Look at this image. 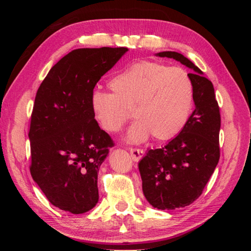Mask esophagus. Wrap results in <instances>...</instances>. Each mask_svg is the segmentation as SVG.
<instances>
[{"instance_id":"34e87169","label":"esophagus","mask_w":251,"mask_h":251,"mask_svg":"<svg viewBox=\"0 0 251 251\" xmlns=\"http://www.w3.org/2000/svg\"><path fill=\"white\" fill-rule=\"evenodd\" d=\"M130 151H131L133 160L136 162H138L144 155V151L140 150V149H131Z\"/></svg>"}]
</instances>
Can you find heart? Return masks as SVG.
<instances>
[{
  "instance_id": "b5f03b06",
  "label": "heart",
  "mask_w": 251,
  "mask_h": 251,
  "mask_svg": "<svg viewBox=\"0 0 251 251\" xmlns=\"http://www.w3.org/2000/svg\"><path fill=\"white\" fill-rule=\"evenodd\" d=\"M112 94L94 91L90 97L93 117L105 131L117 132L130 117L136 120L126 133L130 143L146 141L151 134L169 140L186 125L194 104L195 89L182 68L156 62L135 63L109 80Z\"/></svg>"
}]
</instances>
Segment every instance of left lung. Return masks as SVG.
Returning <instances> with one entry per match:
<instances>
[{
	"label": "left lung",
	"mask_w": 251,
	"mask_h": 251,
	"mask_svg": "<svg viewBox=\"0 0 251 251\" xmlns=\"http://www.w3.org/2000/svg\"><path fill=\"white\" fill-rule=\"evenodd\" d=\"M169 57L192 70L195 110L176 137L161 149L149 150L138 163L142 192L157 209L185 207L201 196L220 159L221 126L215 89L203 72L175 51L155 54Z\"/></svg>",
	"instance_id": "obj_1"
}]
</instances>
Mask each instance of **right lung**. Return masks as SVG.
Segmentation results:
<instances>
[{
    "instance_id": "1",
    "label": "right lung",
    "mask_w": 251,
    "mask_h": 251,
    "mask_svg": "<svg viewBox=\"0 0 251 251\" xmlns=\"http://www.w3.org/2000/svg\"><path fill=\"white\" fill-rule=\"evenodd\" d=\"M127 48H80L53 66L35 96L30 173L49 202L83 214L98 202L97 177L113 146L93 117L90 97Z\"/></svg>"
}]
</instances>
